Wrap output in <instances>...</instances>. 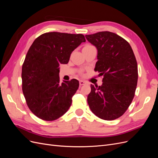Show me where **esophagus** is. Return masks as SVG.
Instances as JSON below:
<instances>
[{
	"label": "esophagus",
	"mask_w": 158,
	"mask_h": 158,
	"mask_svg": "<svg viewBox=\"0 0 158 158\" xmlns=\"http://www.w3.org/2000/svg\"><path fill=\"white\" fill-rule=\"evenodd\" d=\"M85 84H86V82H85V81H84V80H80V85H85Z\"/></svg>",
	"instance_id": "34e87169"
}]
</instances>
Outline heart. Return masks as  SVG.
<instances>
[{"mask_svg": "<svg viewBox=\"0 0 158 158\" xmlns=\"http://www.w3.org/2000/svg\"><path fill=\"white\" fill-rule=\"evenodd\" d=\"M93 47V46L90 45H86L85 46H84V47L83 49H85V48H89V47Z\"/></svg>", "mask_w": 158, "mask_h": 158, "instance_id": "1", "label": "heart"}]
</instances>
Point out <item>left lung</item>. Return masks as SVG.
<instances>
[{"instance_id": "8db88e82", "label": "left lung", "mask_w": 158, "mask_h": 158, "mask_svg": "<svg viewBox=\"0 0 158 158\" xmlns=\"http://www.w3.org/2000/svg\"><path fill=\"white\" fill-rule=\"evenodd\" d=\"M98 49L95 70L103 76L102 85L91 84L88 103L99 118L114 120L122 116L135 96L138 82V66L130 44L110 31L85 35Z\"/></svg>"}]
</instances>
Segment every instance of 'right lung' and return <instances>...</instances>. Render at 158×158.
Segmentation results:
<instances>
[{
  "label": "right lung",
  "instance_id": "add662e5",
  "mask_svg": "<svg viewBox=\"0 0 158 158\" xmlns=\"http://www.w3.org/2000/svg\"><path fill=\"white\" fill-rule=\"evenodd\" d=\"M82 34L48 32L38 37L22 65V91L31 111L42 120H56L68 111L79 87L76 79L60 83L59 65L85 42Z\"/></svg>",
  "mask_w": 158,
  "mask_h": 158
}]
</instances>
